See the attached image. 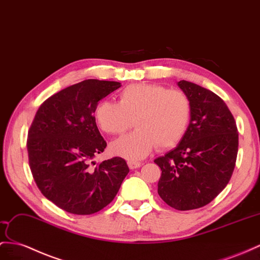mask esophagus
Listing matches in <instances>:
<instances>
[{
  "mask_svg": "<svg viewBox=\"0 0 260 260\" xmlns=\"http://www.w3.org/2000/svg\"><path fill=\"white\" fill-rule=\"evenodd\" d=\"M127 165H128V167H129V169H136V168H139L142 166V162H139V161H135V160H128L127 161Z\"/></svg>",
  "mask_w": 260,
  "mask_h": 260,
  "instance_id": "34e87169",
  "label": "esophagus"
}]
</instances>
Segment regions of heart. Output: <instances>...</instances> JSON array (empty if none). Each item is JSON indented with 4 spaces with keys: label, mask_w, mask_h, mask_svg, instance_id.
Here are the masks:
<instances>
[{
    "label": "heart",
    "mask_w": 260,
    "mask_h": 260,
    "mask_svg": "<svg viewBox=\"0 0 260 260\" xmlns=\"http://www.w3.org/2000/svg\"><path fill=\"white\" fill-rule=\"evenodd\" d=\"M100 128L109 135H121L133 126L131 134L111 145L115 155L127 159L147 156L158 149L175 147L188 131L192 116V103L187 93L169 90L155 83H134L118 94V103L101 101L94 111Z\"/></svg>",
    "instance_id": "heart-1"
}]
</instances>
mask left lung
<instances>
[{"label":"left lung","mask_w":260,"mask_h":260,"mask_svg":"<svg viewBox=\"0 0 260 260\" xmlns=\"http://www.w3.org/2000/svg\"><path fill=\"white\" fill-rule=\"evenodd\" d=\"M178 85L191 99L190 125L177 147L155 164L161 169L158 194L171 208L188 211L209 204L228 185L238 132L228 105L214 92L185 80Z\"/></svg>","instance_id":"obj_1"}]
</instances>
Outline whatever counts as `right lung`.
<instances>
[{"mask_svg": "<svg viewBox=\"0 0 260 260\" xmlns=\"http://www.w3.org/2000/svg\"><path fill=\"white\" fill-rule=\"evenodd\" d=\"M119 86L84 80L51 95L36 112L27 138L29 168L43 196L66 212L89 215L102 210L129 172L121 157L92 161L106 147L93 114L100 100Z\"/></svg>", "mask_w": 260, "mask_h": 260, "instance_id": "1", "label": "right lung"}]
</instances>
